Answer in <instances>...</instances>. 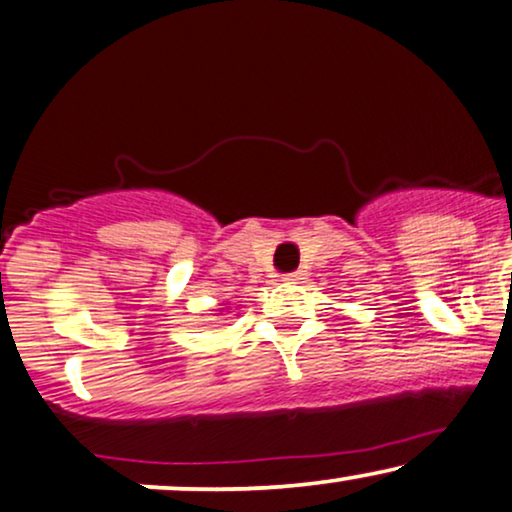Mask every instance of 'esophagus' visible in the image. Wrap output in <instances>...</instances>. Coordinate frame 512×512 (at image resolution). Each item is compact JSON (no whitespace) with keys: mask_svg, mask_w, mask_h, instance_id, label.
Listing matches in <instances>:
<instances>
[{"mask_svg":"<svg viewBox=\"0 0 512 512\" xmlns=\"http://www.w3.org/2000/svg\"><path fill=\"white\" fill-rule=\"evenodd\" d=\"M284 280H287V282H301V280H305V272L294 270V272H289V275H284Z\"/></svg>","mask_w":512,"mask_h":512,"instance_id":"34e87169","label":"esophagus"}]
</instances>
